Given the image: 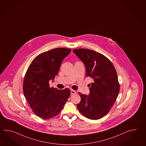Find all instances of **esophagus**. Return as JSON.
<instances>
[{"instance_id":"esophagus-1","label":"esophagus","mask_w":146,"mask_h":146,"mask_svg":"<svg viewBox=\"0 0 146 146\" xmlns=\"http://www.w3.org/2000/svg\"><path fill=\"white\" fill-rule=\"evenodd\" d=\"M76 93V92L74 91V90H71V94H75Z\"/></svg>"}]
</instances>
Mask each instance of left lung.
I'll return each instance as SVG.
<instances>
[{"mask_svg":"<svg viewBox=\"0 0 146 146\" xmlns=\"http://www.w3.org/2000/svg\"><path fill=\"white\" fill-rule=\"evenodd\" d=\"M86 67V76L93 79L90 94L78 92L81 100L77 104L80 113L91 120L106 115L117 98L120 85L113 65L101 54L89 49L73 50Z\"/></svg>","mask_w":146,"mask_h":146,"instance_id":"1","label":"left lung"}]
</instances>
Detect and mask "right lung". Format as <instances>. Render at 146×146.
<instances>
[{"label": "right lung", "instance_id": "add662e5", "mask_svg": "<svg viewBox=\"0 0 146 146\" xmlns=\"http://www.w3.org/2000/svg\"><path fill=\"white\" fill-rule=\"evenodd\" d=\"M71 52V49L57 48L40 54L29 66L23 83V92L34 113L49 119L60 113L69 98L68 88H50L49 81L58 74L60 65Z\"/></svg>", "mask_w": 146, "mask_h": 146}]
</instances>
